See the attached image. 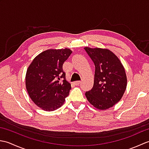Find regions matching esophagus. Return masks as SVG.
I'll use <instances>...</instances> for the list:
<instances>
[{
    "label": "esophagus",
    "instance_id": "34e87169",
    "mask_svg": "<svg viewBox=\"0 0 149 149\" xmlns=\"http://www.w3.org/2000/svg\"><path fill=\"white\" fill-rule=\"evenodd\" d=\"M81 83V81H75L74 82V84L76 85V86H77V85H79Z\"/></svg>",
    "mask_w": 149,
    "mask_h": 149
}]
</instances>
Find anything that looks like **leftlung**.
Returning <instances> with one entry per match:
<instances>
[{
  "label": "left lung",
  "mask_w": 149,
  "mask_h": 149,
  "mask_svg": "<svg viewBox=\"0 0 149 149\" xmlns=\"http://www.w3.org/2000/svg\"><path fill=\"white\" fill-rule=\"evenodd\" d=\"M95 66L92 89L85 93L91 105L100 110L113 107L127 87L124 67L118 57L107 49L84 47Z\"/></svg>",
  "instance_id": "obj_1"
}]
</instances>
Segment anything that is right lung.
Masks as SVG:
<instances>
[{"label": "right lung", "mask_w": 149, "mask_h": 149, "mask_svg": "<svg viewBox=\"0 0 149 149\" xmlns=\"http://www.w3.org/2000/svg\"><path fill=\"white\" fill-rule=\"evenodd\" d=\"M72 53L66 48L48 49L36 56L28 67L26 89L31 100L42 109L52 111L59 108L69 95L71 84L66 80L63 65Z\"/></svg>", "instance_id": "right-lung-1"}]
</instances>
